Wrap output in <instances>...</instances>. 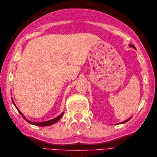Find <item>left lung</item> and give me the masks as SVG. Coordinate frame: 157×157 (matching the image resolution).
<instances>
[{"mask_svg":"<svg viewBox=\"0 0 157 157\" xmlns=\"http://www.w3.org/2000/svg\"><path fill=\"white\" fill-rule=\"evenodd\" d=\"M129 46H131V47H133V48L136 49V47H135V46H134V45H131V44H129ZM130 119H131V118H129V119H127V120H125V121H123L122 123H126V122H128V121H129V120H130Z\"/></svg>","mask_w":157,"mask_h":157,"instance_id":"obj_1","label":"left lung"}]
</instances>
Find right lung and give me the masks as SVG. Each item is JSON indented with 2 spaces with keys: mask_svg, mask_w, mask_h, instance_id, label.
I'll use <instances>...</instances> for the list:
<instances>
[{
  "mask_svg": "<svg viewBox=\"0 0 157 157\" xmlns=\"http://www.w3.org/2000/svg\"><path fill=\"white\" fill-rule=\"evenodd\" d=\"M12 101H13V104H14V105H15V103H14V102H13V101L12 100ZM16 107V109H17V110L18 111V112L20 113V114H21V115L23 117V118L24 119H25L26 120V121H28L29 123H31V124H33V125H37V126H48V125H52V124H54V123H55L56 122H57L61 118V117L63 116V113H61V115H59L58 117H56V118H54V119H51V120H49V121H44V122H38V123H36V122H32V121H29V120H28L27 119H26L24 116L23 115V114L22 113L20 112V111L18 109V108L17 107V106H15Z\"/></svg>",
  "mask_w": 157,
  "mask_h": 157,
  "instance_id": "right-lung-1",
  "label": "right lung"
}]
</instances>
